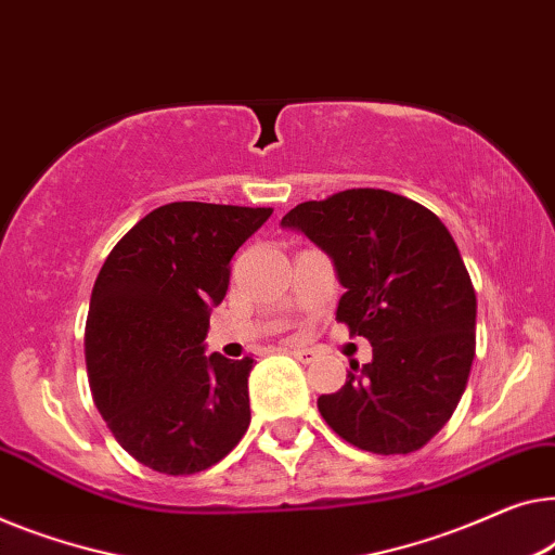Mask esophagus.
<instances>
[{
    "mask_svg": "<svg viewBox=\"0 0 555 555\" xmlns=\"http://www.w3.org/2000/svg\"><path fill=\"white\" fill-rule=\"evenodd\" d=\"M287 352H291L293 358H297V360H300V363H305V365L315 363V360H318V352L310 350V348H287Z\"/></svg>",
    "mask_w": 555,
    "mask_h": 555,
    "instance_id": "34e87169",
    "label": "esophagus"
}]
</instances>
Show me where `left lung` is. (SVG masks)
Segmentation results:
<instances>
[{"label": "left lung", "mask_w": 555, "mask_h": 555, "mask_svg": "<svg viewBox=\"0 0 555 555\" xmlns=\"http://www.w3.org/2000/svg\"><path fill=\"white\" fill-rule=\"evenodd\" d=\"M295 228L331 255L345 295L337 323L373 360L318 398L325 423L377 455L413 453L451 421L476 358V291L455 240L428 207L388 190H343L293 207Z\"/></svg>", "instance_id": "obj_1"}]
</instances>
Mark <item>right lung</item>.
I'll return each mask as SVG.
<instances>
[{
  "label": "right lung",
  "mask_w": 555,
  "mask_h": 555,
  "mask_svg": "<svg viewBox=\"0 0 555 555\" xmlns=\"http://www.w3.org/2000/svg\"><path fill=\"white\" fill-rule=\"evenodd\" d=\"M272 207L170 203L104 260L85 327L94 405L119 446L165 476L222 461L250 425L253 358L205 356L237 247Z\"/></svg>",
  "instance_id": "right-lung-1"
}]
</instances>
